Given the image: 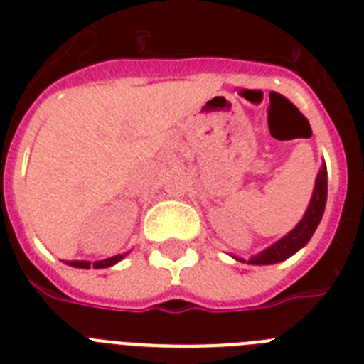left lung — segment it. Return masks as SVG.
<instances>
[{
  "label": "left lung",
  "mask_w": 364,
  "mask_h": 364,
  "mask_svg": "<svg viewBox=\"0 0 364 364\" xmlns=\"http://www.w3.org/2000/svg\"><path fill=\"white\" fill-rule=\"evenodd\" d=\"M325 204H327V166L323 164L319 173H317L316 187H314L310 205H308L302 221L287 236H283L279 242H276L270 247H266L259 255H253L247 260L249 264H276V262H282V260L289 259L291 255H294L299 249L304 247L306 243L310 242L311 236H314V232H316L317 225L321 223ZM242 262H245V260H242Z\"/></svg>",
  "instance_id": "left-lung-1"
}]
</instances>
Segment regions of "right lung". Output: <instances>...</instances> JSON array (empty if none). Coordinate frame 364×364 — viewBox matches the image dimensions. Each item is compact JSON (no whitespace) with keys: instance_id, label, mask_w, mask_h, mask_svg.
<instances>
[{"instance_id":"add662e5","label":"right lung","mask_w":364,"mask_h":364,"mask_svg":"<svg viewBox=\"0 0 364 364\" xmlns=\"http://www.w3.org/2000/svg\"><path fill=\"white\" fill-rule=\"evenodd\" d=\"M124 259V255H115V257H111V259H105V260H98V262H94V264H90L88 260H65V264L73 266V268H96V270H100V268H109V266L117 264L119 260Z\"/></svg>"}]
</instances>
